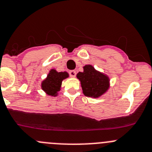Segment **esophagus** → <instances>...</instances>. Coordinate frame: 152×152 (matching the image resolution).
Here are the masks:
<instances>
[{"label":"esophagus","mask_w":152,"mask_h":152,"mask_svg":"<svg viewBox=\"0 0 152 152\" xmlns=\"http://www.w3.org/2000/svg\"><path fill=\"white\" fill-rule=\"evenodd\" d=\"M69 76H70L71 77H73V78H74L75 76H76V71H75V70H70L69 72Z\"/></svg>","instance_id":"obj_1"}]
</instances>
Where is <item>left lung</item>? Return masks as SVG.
I'll list each match as a JSON object with an SVG mask.
<instances>
[{
    "label": "left lung",
    "mask_w": 152,
    "mask_h": 152,
    "mask_svg": "<svg viewBox=\"0 0 152 152\" xmlns=\"http://www.w3.org/2000/svg\"><path fill=\"white\" fill-rule=\"evenodd\" d=\"M76 77L81 83L83 94L87 97L98 98L110 88L108 76L95 69L91 64L85 65L83 72H79Z\"/></svg>",
    "instance_id": "left-lung-1"
}]
</instances>
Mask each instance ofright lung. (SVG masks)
<instances>
[{
	"label": "right lung",
	"mask_w": 152,
	"mask_h": 152,
	"mask_svg": "<svg viewBox=\"0 0 152 152\" xmlns=\"http://www.w3.org/2000/svg\"><path fill=\"white\" fill-rule=\"evenodd\" d=\"M68 77L69 73L66 71L57 72L55 69H51L41 83V88L49 96L56 97L61 91L63 80Z\"/></svg>",
	"instance_id": "1"
}]
</instances>
